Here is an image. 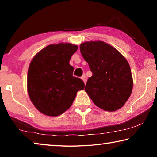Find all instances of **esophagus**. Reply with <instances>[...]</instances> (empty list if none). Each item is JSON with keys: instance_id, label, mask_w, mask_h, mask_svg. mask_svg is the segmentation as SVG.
<instances>
[{"instance_id": "34e87169", "label": "esophagus", "mask_w": 157, "mask_h": 157, "mask_svg": "<svg viewBox=\"0 0 157 157\" xmlns=\"http://www.w3.org/2000/svg\"><path fill=\"white\" fill-rule=\"evenodd\" d=\"M82 80H83L84 81V84H86V75H84L83 76H82Z\"/></svg>"}]
</instances>
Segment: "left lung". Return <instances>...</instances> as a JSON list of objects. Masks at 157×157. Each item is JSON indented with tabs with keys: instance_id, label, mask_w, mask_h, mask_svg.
Listing matches in <instances>:
<instances>
[{
	"instance_id": "left-lung-1",
	"label": "left lung",
	"mask_w": 157,
	"mask_h": 157,
	"mask_svg": "<svg viewBox=\"0 0 157 157\" xmlns=\"http://www.w3.org/2000/svg\"><path fill=\"white\" fill-rule=\"evenodd\" d=\"M80 52L93 73L85 91L102 109L114 111L121 109L133 88L131 69L125 58L113 47L100 41L82 44Z\"/></svg>"
}]
</instances>
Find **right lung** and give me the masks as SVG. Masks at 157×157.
I'll use <instances>...</instances> for the list:
<instances>
[{
  "mask_svg": "<svg viewBox=\"0 0 157 157\" xmlns=\"http://www.w3.org/2000/svg\"><path fill=\"white\" fill-rule=\"evenodd\" d=\"M78 46L52 44L34 56L29 66L28 91L33 105L47 116L61 115L71 107L77 92L84 89L80 78L73 75L69 64Z\"/></svg>",
  "mask_w": 157,
  "mask_h": 157,
  "instance_id": "1",
  "label": "right lung"
}]
</instances>
